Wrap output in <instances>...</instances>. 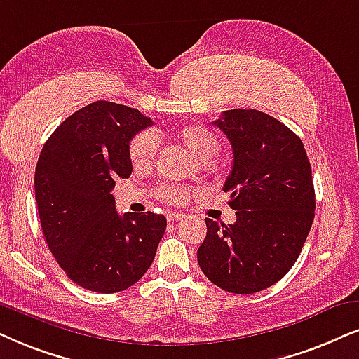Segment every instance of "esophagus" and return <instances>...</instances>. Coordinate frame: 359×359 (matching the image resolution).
Masks as SVG:
<instances>
[{
    "label": "esophagus",
    "mask_w": 359,
    "mask_h": 359,
    "mask_svg": "<svg viewBox=\"0 0 359 359\" xmlns=\"http://www.w3.org/2000/svg\"><path fill=\"white\" fill-rule=\"evenodd\" d=\"M167 219H169V222H177V220H184L185 215H184V213L169 212V213H167Z\"/></svg>",
    "instance_id": "1"
}]
</instances>
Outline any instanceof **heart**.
I'll use <instances>...</instances> for the list:
<instances>
[{"instance_id": "obj_1", "label": "heart", "mask_w": 359, "mask_h": 359, "mask_svg": "<svg viewBox=\"0 0 359 359\" xmlns=\"http://www.w3.org/2000/svg\"><path fill=\"white\" fill-rule=\"evenodd\" d=\"M179 142H182L187 151L201 162H207L219 151V139L210 129L203 126H185L175 133ZM158 151V137L151 130L135 134L129 142V158L139 170L151 169L156 162ZM158 195L172 203H182L189 198L190 192L182 187H161Z\"/></svg>"}]
</instances>
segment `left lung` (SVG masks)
Returning a JSON list of instances; mask_svg holds the SVG:
<instances>
[{
  "label": "left lung",
  "instance_id": "1",
  "mask_svg": "<svg viewBox=\"0 0 359 359\" xmlns=\"http://www.w3.org/2000/svg\"><path fill=\"white\" fill-rule=\"evenodd\" d=\"M232 144L235 224L205 220L198 265L222 290L250 294L271 287L300 257L315 219L311 167L302 139L255 109L225 111L213 122Z\"/></svg>",
  "mask_w": 359,
  "mask_h": 359
}]
</instances>
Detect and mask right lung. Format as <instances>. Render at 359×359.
Instances as JSON below:
<instances>
[{"instance_id": "obj_1", "label": "right lung", "mask_w": 359, "mask_h": 359, "mask_svg": "<svg viewBox=\"0 0 359 359\" xmlns=\"http://www.w3.org/2000/svg\"><path fill=\"white\" fill-rule=\"evenodd\" d=\"M149 126L137 109L96 101L67 117L39 154L34 192L44 238L66 275L90 292L133 287L164 237V215H119L111 194L133 174L130 139Z\"/></svg>"}]
</instances>
